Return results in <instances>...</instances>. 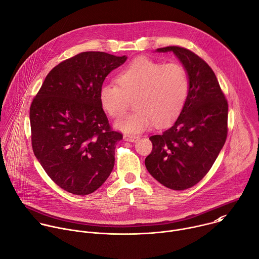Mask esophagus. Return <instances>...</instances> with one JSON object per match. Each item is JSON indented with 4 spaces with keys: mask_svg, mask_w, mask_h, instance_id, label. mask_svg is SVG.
<instances>
[{
    "mask_svg": "<svg viewBox=\"0 0 259 259\" xmlns=\"http://www.w3.org/2000/svg\"><path fill=\"white\" fill-rule=\"evenodd\" d=\"M124 140L126 141H130V142H134L138 139V136L136 135H133V134H124Z\"/></svg>",
    "mask_w": 259,
    "mask_h": 259,
    "instance_id": "34e87169",
    "label": "esophagus"
}]
</instances>
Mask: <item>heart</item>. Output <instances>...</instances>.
I'll return each instance as SVG.
<instances>
[{"label":"heart","instance_id":"1","mask_svg":"<svg viewBox=\"0 0 259 259\" xmlns=\"http://www.w3.org/2000/svg\"><path fill=\"white\" fill-rule=\"evenodd\" d=\"M117 83L105 82L100 89V103L113 118L125 114L129 100L135 98L136 110L116 122L127 133H138L152 123L163 126L182 111L188 96L189 78L178 63L163 64L149 58L133 60L117 74Z\"/></svg>","mask_w":259,"mask_h":259}]
</instances>
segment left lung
I'll return each instance as SVG.
<instances>
[{"label": "left lung", "instance_id": "8db88e82", "mask_svg": "<svg viewBox=\"0 0 259 259\" xmlns=\"http://www.w3.org/2000/svg\"><path fill=\"white\" fill-rule=\"evenodd\" d=\"M184 65L189 92L180 116L169 128L149 137L152 150L145 158L149 174L163 186L185 190L208 173L228 135V102L208 64L188 49L170 46Z\"/></svg>", "mask_w": 259, "mask_h": 259}]
</instances>
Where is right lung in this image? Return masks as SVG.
<instances>
[{
  "mask_svg": "<svg viewBox=\"0 0 259 259\" xmlns=\"http://www.w3.org/2000/svg\"><path fill=\"white\" fill-rule=\"evenodd\" d=\"M127 57L83 52L54 67L29 112L33 152L62 189L88 195L112 173L116 143L123 134L111 127L100 103L108 74Z\"/></svg>",
  "mask_w": 259,
  "mask_h": 259,
  "instance_id": "obj_1",
  "label": "right lung"
}]
</instances>
